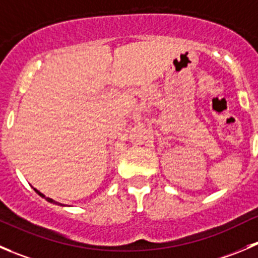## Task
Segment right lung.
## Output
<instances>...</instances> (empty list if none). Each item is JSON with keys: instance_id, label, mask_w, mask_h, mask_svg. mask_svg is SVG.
Returning a JSON list of instances; mask_svg holds the SVG:
<instances>
[{"instance_id": "add662e5", "label": "right lung", "mask_w": 258, "mask_h": 258, "mask_svg": "<svg viewBox=\"0 0 258 258\" xmlns=\"http://www.w3.org/2000/svg\"><path fill=\"white\" fill-rule=\"evenodd\" d=\"M34 190H35V191H36V192H38V194H39V195H40V196H41V198H44V199H45V200H46V201H49V203H51V204H58V205H62V207H63V204H59V203H57V201H54V200H53V199H50V198H45V196H44V195H43V194H41V192H40V191H38V190H36V188H34Z\"/></svg>"}]
</instances>
